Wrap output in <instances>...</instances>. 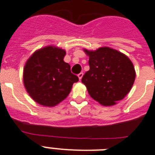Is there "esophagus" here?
<instances>
[{
	"label": "esophagus",
	"mask_w": 155,
	"mask_h": 155,
	"mask_svg": "<svg viewBox=\"0 0 155 155\" xmlns=\"http://www.w3.org/2000/svg\"><path fill=\"white\" fill-rule=\"evenodd\" d=\"M78 77L79 80H81V78H82V77H83V73H80V74L78 75Z\"/></svg>",
	"instance_id": "esophagus-1"
}]
</instances>
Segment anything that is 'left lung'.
I'll return each mask as SVG.
<instances>
[{
  "instance_id": "left-lung-1",
  "label": "left lung",
  "mask_w": 155,
  "mask_h": 155,
  "mask_svg": "<svg viewBox=\"0 0 155 155\" xmlns=\"http://www.w3.org/2000/svg\"><path fill=\"white\" fill-rule=\"evenodd\" d=\"M89 70L81 79L93 100L104 106L115 105L130 92L135 79L133 63L124 54L108 47L84 49Z\"/></svg>"
}]
</instances>
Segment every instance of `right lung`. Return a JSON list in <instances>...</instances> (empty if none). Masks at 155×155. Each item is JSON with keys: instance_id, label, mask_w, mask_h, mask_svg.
I'll use <instances>...</instances> for the list:
<instances>
[{"instance_id": "right-lung-1", "label": "right lung", "mask_w": 155, "mask_h": 155, "mask_svg": "<svg viewBox=\"0 0 155 155\" xmlns=\"http://www.w3.org/2000/svg\"><path fill=\"white\" fill-rule=\"evenodd\" d=\"M66 51L56 46L37 50L24 67V85L27 92L40 105L53 107L67 97L78 78L64 62Z\"/></svg>"}]
</instances>
